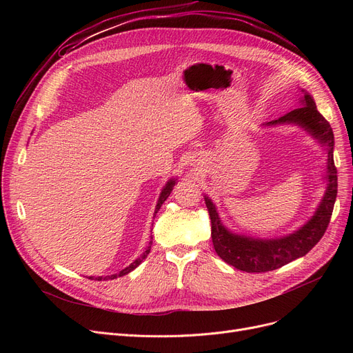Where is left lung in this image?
Here are the masks:
<instances>
[{
  "instance_id": "left-lung-1",
  "label": "left lung",
  "mask_w": 353,
  "mask_h": 353,
  "mask_svg": "<svg viewBox=\"0 0 353 353\" xmlns=\"http://www.w3.org/2000/svg\"><path fill=\"white\" fill-rule=\"evenodd\" d=\"M301 107L289 111L281 119L266 123V125L296 124L316 139L327 152V188L325 196L310 220L288 236L276 239H256L230 232L220 220L214 203L205 196L212 221V240L220 259L233 268L248 273H262L279 269L298 257L305 256L325 234L338 194V176L333 161V132L330 124L319 113L313 97L302 90Z\"/></svg>"
}]
</instances>
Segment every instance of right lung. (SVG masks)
Returning a JSON list of instances; mask_svg holds the SVG:
<instances>
[{
  "instance_id": "obj_1",
  "label": "right lung",
  "mask_w": 353,
  "mask_h": 353,
  "mask_svg": "<svg viewBox=\"0 0 353 353\" xmlns=\"http://www.w3.org/2000/svg\"><path fill=\"white\" fill-rule=\"evenodd\" d=\"M174 184H176V179H170L169 181L165 183V186L163 188V190H161V193H160V197H159V201H157V206H156V212L154 213H157L159 212V209L161 208V205L164 203V200L170 196V193H172V190H173V188H174ZM152 240H150V243H148V246H147V249L143 252V254L139 257V259H136V261L132 263V265H128L125 269H123L120 273H116V274H111V276H99V277H94V276H90L88 279H91V281H111V279H116V277H120V276H124V274H127V273H130L132 270H134L143 261L144 259L147 257V254L150 253V249H152Z\"/></svg>"
}]
</instances>
